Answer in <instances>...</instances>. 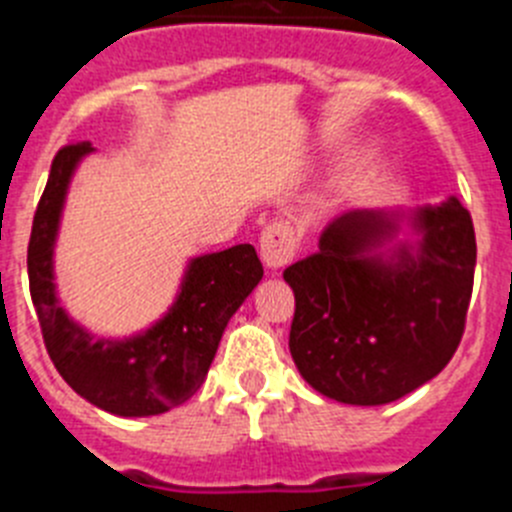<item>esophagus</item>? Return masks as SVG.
I'll return each instance as SVG.
<instances>
[{"instance_id": "obj_1", "label": "esophagus", "mask_w": 512, "mask_h": 512, "mask_svg": "<svg viewBox=\"0 0 512 512\" xmlns=\"http://www.w3.org/2000/svg\"><path fill=\"white\" fill-rule=\"evenodd\" d=\"M261 259L269 269H282L289 261L295 259L297 253V235L292 230V225L284 223V220H274L264 228L261 233Z\"/></svg>"}]
</instances>
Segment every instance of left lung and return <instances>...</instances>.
<instances>
[{
  "instance_id": "obj_1",
  "label": "left lung",
  "mask_w": 512,
  "mask_h": 512,
  "mask_svg": "<svg viewBox=\"0 0 512 512\" xmlns=\"http://www.w3.org/2000/svg\"><path fill=\"white\" fill-rule=\"evenodd\" d=\"M400 215L351 210L318 251L284 269L295 292L289 351L312 390L387 405L436 377L459 348L477 264L472 215L456 197L410 212L415 243L379 248Z\"/></svg>"
}]
</instances>
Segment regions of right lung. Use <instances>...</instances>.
I'll use <instances>...</instances> for the list:
<instances>
[{
	"mask_svg": "<svg viewBox=\"0 0 512 512\" xmlns=\"http://www.w3.org/2000/svg\"><path fill=\"white\" fill-rule=\"evenodd\" d=\"M92 143L56 153L33 217L27 277L43 341L71 390L122 418H146L187 402L205 382L217 343L233 312L264 277L251 243L189 261L174 305L156 325L125 341L94 338L66 315L53 284V246L71 176Z\"/></svg>",
	"mask_w": 512,
	"mask_h": 512,
	"instance_id": "right-lung-1",
	"label": "right lung"
}]
</instances>
